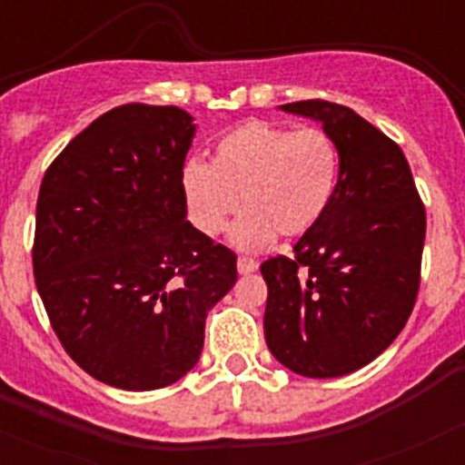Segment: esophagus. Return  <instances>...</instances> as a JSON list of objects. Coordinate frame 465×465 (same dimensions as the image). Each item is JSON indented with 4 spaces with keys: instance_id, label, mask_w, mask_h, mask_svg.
<instances>
[{
    "instance_id": "esophagus-1",
    "label": "esophagus",
    "mask_w": 465,
    "mask_h": 465,
    "mask_svg": "<svg viewBox=\"0 0 465 465\" xmlns=\"http://www.w3.org/2000/svg\"><path fill=\"white\" fill-rule=\"evenodd\" d=\"M258 270V262L253 261V258H246V256H240L237 258V272L240 274H252Z\"/></svg>"
}]
</instances>
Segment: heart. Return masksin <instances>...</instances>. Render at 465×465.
I'll return each instance as SVG.
<instances>
[{
    "instance_id": "b5f03b06",
    "label": "heart",
    "mask_w": 465,
    "mask_h": 465,
    "mask_svg": "<svg viewBox=\"0 0 465 465\" xmlns=\"http://www.w3.org/2000/svg\"><path fill=\"white\" fill-rule=\"evenodd\" d=\"M340 183V151L319 127L291 130L246 121L216 142L212 163L188 160L182 172L191 219L204 235H219L232 213L230 240L261 252L274 237H302L326 216Z\"/></svg>"
}]
</instances>
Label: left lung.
I'll list each match as a JSON object with an SVG mask.
<instances>
[{"mask_svg": "<svg viewBox=\"0 0 465 465\" xmlns=\"http://www.w3.org/2000/svg\"><path fill=\"white\" fill-rule=\"evenodd\" d=\"M322 123L340 151V183L326 216L300 237L293 258L261 265L268 283L265 342L302 377L359 371L412 314L426 212L396 142L354 109L323 100L279 106Z\"/></svg>", "mask_w": 465, "mask_h": 465, "instance_id": "left-lung-1", "label": "left lung"}]
</instances>
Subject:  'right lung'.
Returning a JSON list of instances; mask_svg holds the SVG:
<instances>
[{
  "label": "right lung",
  "mask_w": 465,
  "mask_h": 465,
  "mask_svg": "<svg viewBox=\"0 0 465 465\" xmlns=\"http://www.w3.org/2000/svg\"><path fill=\"white\" fill-rule=\"evenodd\" d=\"M193 137L179 106H116L39 188L32 262L53 331L88 375L125 391L193 371L207 312L237 282L235 253L186 221Z\"/></svg>",
  "instance_id": "1"
}]
</instances>
